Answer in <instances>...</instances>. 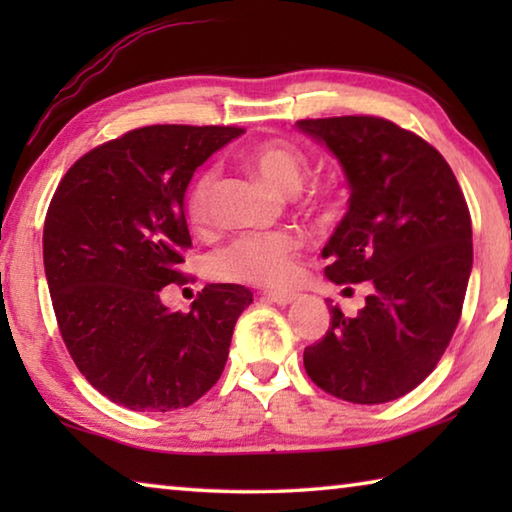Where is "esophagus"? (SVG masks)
<instances>
[{
    "label": "esophagus",
    "instance_id": "34e87169",
    "mask_svg": "<svg viewBox=\"0 0 512 512\" xmlns=\"http://www.w3.org/2000/svg\"><path fill=\"white\" fill-rule=\"evenodd\" d=\"M264 298L275 302V305H291L293 300H296L298 296L296 293H287V291H264Z\"/></svg>",
    "mask_w": 512,
    "mask_h": 512
}]
</instances>
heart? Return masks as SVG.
<instances>
[{"instance_id": "b5f03b06", "label": "heart", "mask_w": 512, "mask_h": 512, "mask_svg": "<svg viewBox=\"0 0 512 512\" xmlns=\"http://www.w3.org/2000/svg\"><path fill=\"white\" fill-rule=\"evenodd\" d=\"M248 169L275 192L284 196L296 194L309 171L307 155L291 144L268 142L257 146L246 158ZM216 171L207 169L194 180L187 194V214L196 225L210 221L212 192ZM316 205L325 207V198ZM300 239L291 232H273V235L239 237L212 255V273L221 280L259 284V287H282L296 275V253Z\"/></svg>"}]
</instances>
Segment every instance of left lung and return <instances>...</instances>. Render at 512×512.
Returning <instances> with one entry per match:
<instances>
[{
    "mask_svg": "<svg viewBox=\"0 0 512 512\" xmlns=\"http://www.w3.org/2000/svg\"><path fill=\"white\" fill-rule=\"evenodd\" d=\"M339 160L348 212L323 248L327 280L372 284L354 318L329 305V329L305 348L316 386L381 404L427 379L452 341L472 273V221L443 155L379 117L296 121ZM348 291V289H343Z\"/></svg>",
    "mask_w": 512,
    "mask_h": 512,
    "instance_id": "obj_1",
    "label": "left lung"
}]
</instances>
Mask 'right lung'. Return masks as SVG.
I'll list each match as a JSON object with an SVG mask.
<instances>
[{
	"mask_svg": "<svg viewBox=\"0 0 512 512\" xmlns=\"http://www.w3.org/2000/svg\"><path fill=\"white\" fill-rule=\"evenodd\" d=\"M232 126H146L85 153L60 180L42 255L60 334L83 377L124 409H185L219 381L253 293L207 284L192 309L162 305L192 246L194 171L239 137Z\"/></svg>",
	"mask_w": 512,
	"mask_h": 512,
	"instance_id": "obj_1",
	"label": "right lung"
}]
</instances>
